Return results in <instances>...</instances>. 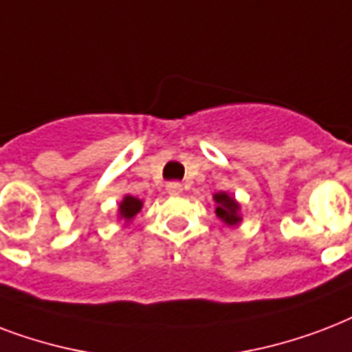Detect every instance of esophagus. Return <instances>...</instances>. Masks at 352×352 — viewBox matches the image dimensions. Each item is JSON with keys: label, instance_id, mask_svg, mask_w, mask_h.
Listing matches in <instances>:
<instances>
[{"label": "esophagus", "instance_id": "34e87169", "mask_svg": "<svg viewBox=\"0 0 352 352\" xmlns=\"http://www.w3.org/2000/svg\"><path fill=\"white\" fill-rule=\"evenodd\" d=\"M182 185L178 184V182H173V184H168L167 185V192L168 195H173V196H178V195H182Z\"/></svg>", "mask_w": 352, "mask_h": 352}]
</instances>
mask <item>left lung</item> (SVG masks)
I'll return each mask as SVG.
<instances>
[{"label": "left lung", "mask_w": 352, "mask_h": 352, "mask_svg": "<svg viewBox=\"0 0 352 352\" xmlns=\"http://www.w3.org/2000/svg\"><path fill=\"white\" fill-rule=\"evenodd\" d=\"M214 201H217V214H219V219H222L226 224H236V222H241V217H239V204H236L233 198L226 195V192H219V195H214Z\"/></svg>", "instance_id": "1"}]
</instances>
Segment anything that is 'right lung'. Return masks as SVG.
Instances as JSON below:
<instances>
[{
  "instance_id": "add662e5",
  "label": "right lung",
  "mask_w": 352,
  "mask_h": 352,
  "mask_svg": "<svg viewBox=\"0 0 352 352\" xmlns=\"http://www.w3.org/2000/svg\"><path fill=\"white\" fill-rule=\"evenodd\" d=\"M139 209H141V200L133 198V196H126V198L121 201V207H119V214H121V219L132 220L133 217L139 213Z\"/></svg>"
}]
</instances>
